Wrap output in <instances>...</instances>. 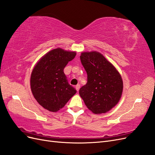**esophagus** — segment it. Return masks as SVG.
<instances>
[{
  "label": "esophagus",
  "mask_w": 155,
  "mask_h": 155,
  "mask_svg": "<svg viewBox=\"0 0 155 155\" xmlns=\"http://www.w3.org/2000/svg\"><path fill=\"white\" fill-rule=\"evenodd\" d=\"M75 88H76V90L77 91H79V90H80V85L79 84H77L76 86H75Z\"/></svg>",
  "instance_id": "34e87169"
}]
</instances>
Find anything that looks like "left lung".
<instances>
[{
  "mask_svg": "<svg viewBox=\"0 0 155 155\" xmlns=\"http://www.w3.org/2000/svg\"><path fill=\"white\" fill-rule=\"evenodd\" d=\"M80 58L87 82L79 90V94L93 113L108 112L121 99L123 83L120 74L99 52H84Z\"/></svg>",
  "mask_w": 155,
  "mask_h": 155,
  "instance_id": "1",
  "label": "left lung"
}]
</instances>
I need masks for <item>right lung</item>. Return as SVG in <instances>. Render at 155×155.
<instances>
[{
    "mask_svg": "<svg viewBox=\"0 0 155 155\" xmlns=\"http://www.w3.org/2000/svg\"><path fill=\"white\" fill-rule=\"evenodd\" d=\"M75 56V52L57 48L44 55L32 70L31 91L38 103L48 111H58L77 93L64 73Z\"/></svg>",
    "mask_w": 155,
    "mask_h": 155,
    "instance_id": "1",
    "label": "right lung"
}]
</instances>
